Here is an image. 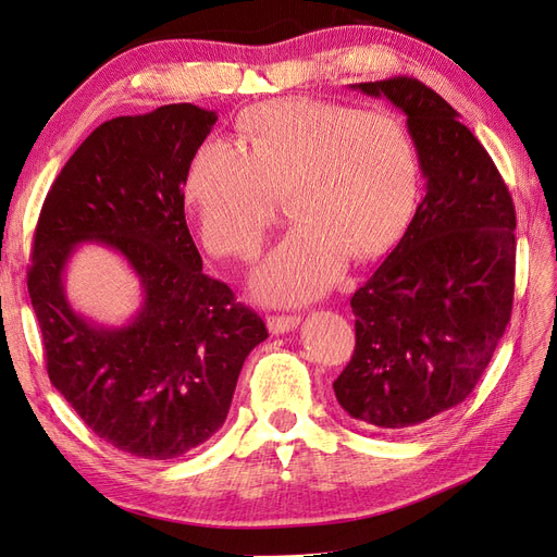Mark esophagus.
Returning a JSON list of instances; mask_svg holds the SVG:
<instances>
[{
	"mask_svg": "<svg viewBox=\"0 0 557 557\" xmlns=\"http://www.w3.org/2000/svg\"><path fill=\"white\" fill-rule=\"evenodd\" d=\"M299 325V315H269L267 327L272 334H285Z\"/></svg>",
	"mask_w": 557,
	"mask_h": 557,
	"instance_id": "obj_1",
	"label": "esophagus"
}]
</instances>
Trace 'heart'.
<instances>
[{"instance_id": "heart-1", "label": "heart", "mask_w": 557, "mask_h": 557, "mask_svg": "<svg viewBox=\"0 0 557 557\" xmlns=\"http://www.w3.org/2000/svg\"><path fill=\"white\" fill-rule=\"evenodd\" d=\"M244 150L225 139L197 146L183 195L199 239L221 258L260 246L274 195L288 193L295 225L252 269V290L301 305L339 281L348 258L391 250L420 199V164L397 115L311 97H283L242 117Z\"/></svg>"}]
</instances>
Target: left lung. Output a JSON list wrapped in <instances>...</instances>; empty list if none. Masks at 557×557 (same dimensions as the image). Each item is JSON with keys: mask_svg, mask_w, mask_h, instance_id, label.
<instances>
[{"mask_svg": "<svg viewBox=\"0 0 557 557\" xmlns=\"http://www.w3.org/2000/svg\"><path fill=\"white\" fill-rule=\"evenodd\" d=\"M407 115L425 197L404 237L350 297L356 350L332 385L367 428L401 430L469 397L509 325L516 209L481 141L425 83L350 86Z\"/></svg>", "mask_w": 557, "mask_h": 557, "instance_id": "1", "label": "left lung"}]
</instances>
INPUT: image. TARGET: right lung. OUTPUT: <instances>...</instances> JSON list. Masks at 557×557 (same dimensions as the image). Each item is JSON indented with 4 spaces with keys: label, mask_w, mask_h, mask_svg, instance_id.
Instances as JSON below:
<instances>
[{
    "label": "right lung",
    "mask_w": 557,
    "mask_h": 557,
    "mask_svg": "<svg viewBox=\"0 0 557 557\" xmlns=\"http://www.w3.org/2000/svg\"><path fill=\"white\" fill-rule=\"evenodd\" d=\"M215 111L166 104L99 125L48 190L27 290L46 369L99 440L146 460H172L223 428L248 352L267 339L262 318L201 272L185 225L183 181ZM81 243L123 255L143 283L129 324L104 329L63 293Z\"/></svg>",
    "instance_id": "obj_1"
}]
</instances>
